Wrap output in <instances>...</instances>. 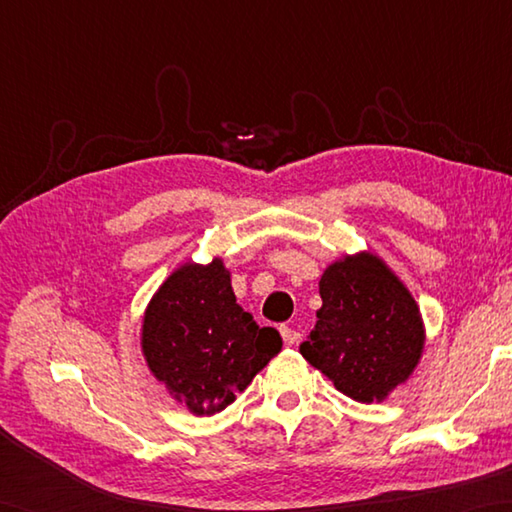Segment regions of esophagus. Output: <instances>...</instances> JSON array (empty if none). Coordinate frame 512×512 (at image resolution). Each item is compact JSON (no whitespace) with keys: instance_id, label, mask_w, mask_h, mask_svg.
<instances>
[{"instance_id":"obj_1","label":"esophagus","mask_w":512,"mask_h":512,"mask_svg":"<svg viewBox=\"0 0 512 512\" xmlns=\"http://www.w3.org/2000/svg\"><path fill=\"white\" fill-rule=\"evenodd\" d=\"M279 332H281V339H284V343H286V345H295V343L301 339L299 330L290 328V325H281Z\"/></svg>"}]
</instances>
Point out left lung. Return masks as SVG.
<instances>
[{
  "label": "left lung",
  "instance_id": "left-lung-1",
  "mask_svg": "<svg viewBox=\"0 0 512 512\" xmlns=\"http://www.w3.org/2000/svg\"><path fill=\"white\" fill-rule=\"evenodd\" d=\"M323 306L299 352L358 402L383 400L420 361V310L378 257L332 264L319 281Z\"/></svg>",
  "mask_w": 512,
  "mask_h": 512
}]
</instances>
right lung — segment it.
Returning a JSON list of instances; mask_svg holds the SVG:
<instances>
[{
    "label": "right lung",
    "instance_id": "right-lung-1",
    "mask_svg": "<svg viewBox=\"0 0 512 512\" xmlns=\"http://www.w3.org/2000/svg\"><path fill=\"white\" fill-rule=\"evenodd\" d=\"M275 328H259L237 306L220 259L178 268L151 299L143 352L169 394L198 416L226 409L281 352Z\"/></svg>",
    "mask_w": 512,
    "mask_h": 512
}]
</instances>
